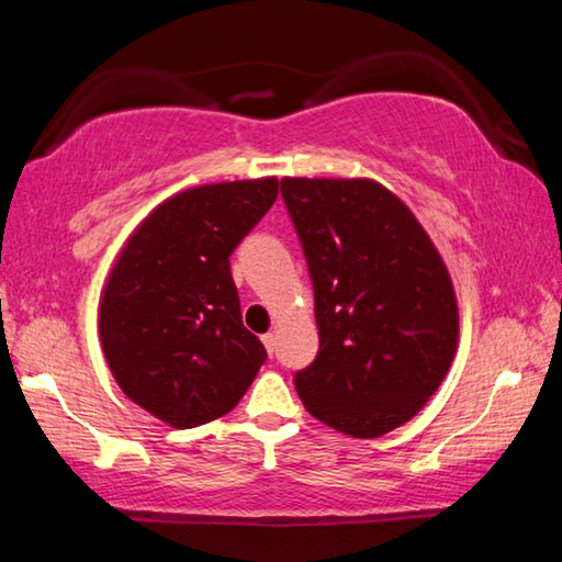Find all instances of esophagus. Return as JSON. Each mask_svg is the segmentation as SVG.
<instances>
[{"instance_id":"esophagus-1","label":"esophagus","mask_w":562,"mask_h":562,"mask_svg":"<svg viewBox=\"0 0 562 562\" xmlns=\"http://www.w3.org/2000/svg\"><path fill=\"white\" fill-rule=\"evenodd\" d=\"M262 345H265V349H268V355L272 357L274 347H278V337H274L272 331H268V335H262Z\"/></svg>"}]
</instances>
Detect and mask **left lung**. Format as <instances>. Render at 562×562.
<instances>
[{
    "label": "left lung",
    "mask_w": 562,
    "mask_h": 562,
    "mask_svg": "<svg viewBox=\"0 0 562 562\" xmlns=\"http://www.w3.org/2000/svg\"><path fill=\"white\" fill-rule=\"evenodd\" d=\"M319 329L294 376L307 412L376 439L422 412L459 347L451 274L429 233L372 178H282Z\"/></svg>",
    "instance_id": "obj_1"
}]
</instances>
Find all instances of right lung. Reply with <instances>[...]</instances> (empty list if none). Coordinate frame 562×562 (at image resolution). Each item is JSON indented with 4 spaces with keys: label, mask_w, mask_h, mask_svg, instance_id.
Wrapping results in <instances>:
<instances>
[{
    "label": "right lung",
    "mask_w": 562,
    "mask_h": 562,
    "mask_svg": "<svg viewBox=\"0 0 562 562\" xmlns=\"http://www.w3.org/2000/svg\"><path fill=\"white\" fill-rule=\"evenodd\" d=\"M274 198V176L180 190L131 233L103 284L99 337L111 374L173 429L225 416L268 359L243 325L231 255Z\"/></svg>",
    "instance_id": "1"
}]
</instances>
